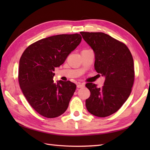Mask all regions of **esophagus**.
Returning a JSON list of instances; mask_svg holds the SVG:
<instances>
[{
  "label": "esophagus",
  "instance_id": "1",
  "mask_svg": "<svg viewBox=\"0 0 150 150\" xmlns=\"http://www.w3.org/2000/svg\"><path fill=\"white\" fill-rule=\"evenodd\" d=\"M84 84H83V83H77V87L78 88H83V87H84Z\"/></svg>",
  "mask_w": 150,
  "mask_h": 150
}]
</instances>
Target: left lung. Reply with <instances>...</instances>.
<instances>
[{"mask_svg": "<svg viewBox=\"0 0 150 150\" xmlns=\"http://www.w3.org/2000/svg\"><path fill=\"white\" fill-rule=\"evenodd\" d=\"M80 33L93 51L95 70L105 77L102 88L86 84L91 93L86 106L95 116L108 117L119 110L131 93L135 77L133 57L125 44L106 33Z\"/></svg>", "mask_w": 150, "mask_h": 150, "instance_id": "8db88e82", "label": "left lung"}]
</instances>
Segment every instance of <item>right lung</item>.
Here are the masks:
<instances>
[{
    "mask_svg": "<svg viewBox=\"0 0 150 150\" xmlns=\"http://www.w3.org/2000/svg\"><path fill=\"white\" fill-rule=\"evenodd\" d=\"M80 34L57 35L37 41L19 61L18 82L28 102L41 115L57 117L65 112L76 90L70 81L53 80L55 68L81 43Z\"/></svg>",
    "mask_w": 150,
    "mask_h": 150,
    "instance_id": "add662e5",
    "label": "right lung"
}]
</instances>
